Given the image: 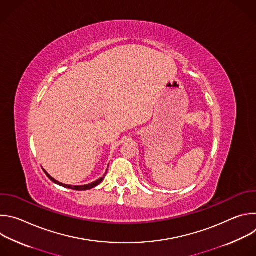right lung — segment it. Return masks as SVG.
Instances as JSON below:
<instances>
[{
  "mask_svg": "<svg viewBox=\"0 0 256 256\" xmlns=\"http://www.w3.org/2000/svg\"><path fill=\"white\" fill-rule=\"evenodd\" d=\"M44 173L46 174V176L52 181V182H54V184H58V186H64V188H70V190H91V188H95V186H97L98 184H100L101 182L103 181V179L105 178V175H106V173L101 177V178H99L98 180H96L95 182H92V184H87V186H68V184H60V182H58V181H56V179H54L46 171H44Z\"/></svg>",
  "mask_w": 256,
  "mask_h": 256,
  "instance_id": "add662e5",
  "label": "right lung"
}]
</instances>
